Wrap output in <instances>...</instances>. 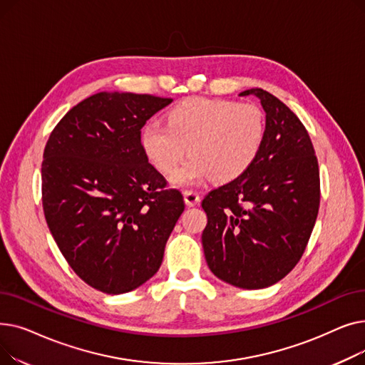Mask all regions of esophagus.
<instances>
[{
	"label": "esophagus",
	"mask_w": 365,
	"mask_h": 365,
	"mask_svg": "<svg viewBox=\"0 0 365 365\" xmlns=\"http://www.w3.org/2000/svg\"><path fill=\"white\" fill-rule=\"evenodd\" d=\"M183 198H185L186 205H189V207L197 205L200 202V195H198V192H195V190H185Z\"/></svg>",
	"instance_id": "1"
}]
</instances>
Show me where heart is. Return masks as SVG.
<instances>
[{
  "label": "heart",
  "mask_w": 365,
  "mask_h": 365,
  "mask_svg": "<svg viewBox=\"0 0 365 365\" xmlns=\"http://www.w3.org/2000/svg\"><path fill=\"white\" fill-rule=\"evenodd\" d=\"M266 133L263 112L256 105L190 98L173 106L167 125L149 123L142 146L149 161L178 186L195 185L212 176L215 182L235 180L259 157Z\"/></svg>",
  "instance_id": "1"
}]
</instances>
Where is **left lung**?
Segmentation results:
<instances>
[{
	"mask_svg": "<svg viewBox=\"0 0 365 365\" xmlns=\"http://www.w3.org/2000/svg\"><path fill=\"white\" fill-rule=\"evenodd\" d=\"M266 112L259 157L244 175L204 197L202 247L217 278L240 289L269 287L308 245L319 208L315 149L297 115L274 94L252 88Z\"/></svg>",
	"mask_w": 365,
	"mask_h": 365,
	"instance_id": "8db88e82",
	"label": "left lung"
}]
</instances>
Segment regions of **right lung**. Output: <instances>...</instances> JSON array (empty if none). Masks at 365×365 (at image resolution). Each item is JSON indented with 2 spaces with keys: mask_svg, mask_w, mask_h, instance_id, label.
<instances>
[{
  "mask_svg": "<svg viewBox=\"0 0 365 365\" xmlns=\"http://www.w3.org/2000/svg\"><path fill=\"white\" fill-rule=\"evenodd\" d=\"M171 102L93 94L66 112L44 148L46 222L72 271L102 293L131 292L157 274L185 210L140 140L146 121Z\"/></svg>",
  "mask_w": 365,
  "mask_h": 365,
  "instance_id": "add662e5",
  "label": "right lung"
}]
</instances>
